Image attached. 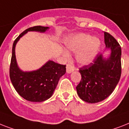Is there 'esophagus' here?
<instances>
[{
    "instance_id": "1",
    "label": "esophagus",
    "mask_w": 129,
    "mask_h": 129,
    "mask_svg": "<svg viewBox=\"0 0 129 129\" xmlns=\"http://www.w3.org/2000/svg\"><path fill=\"white\" fill-rule=\"evenodd\" d=\"M73 71H74V68L73 67V66L70 64H67V73H71Z\"/></svg>"
}]
</instances>
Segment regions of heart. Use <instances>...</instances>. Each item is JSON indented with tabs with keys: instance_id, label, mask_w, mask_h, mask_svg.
<instances>
[{
	"instance_id": "heart-1",
	"label": "heart",
	"mask_w": 129,
	"mask_h": 129,
	"mask_svg": "<svg viewBox=\"0 0 129 129\" xmlns=\"http://www.w3.org/2000/svg\"><path fill=\"white\" fill-rule=\"evenodd\" d=\"M66 47L71 52L76 53V60L81 65H88L95 58L99 51L101 41L97 37H92L88 34L80 33L73 35L66 41ZM66 57H69L67 52Z\"/></svg>"
}]
</instances>
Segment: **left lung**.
Wrapping results in <instances>:
<instances>
[{
    "instance_id": "left-lung-1",
    "label": "left lung",
    "mask_w": 129,
    "mask_h": 129,
    "mask_svg": "<svg viewBox=\"0 0 129 129\" xmlns=\"http://www.w3.org/2000/svg\"><path fill=\"white\" fill-rule=\"evenodd\" d=\"M106 48L111 50L109 58L97 55L88 65L80 68L81 82L76 87L78 95L88 103L107 99L115 90L121 75V48L117 40L105 32Z\"/></svg>"
}]
</instances>
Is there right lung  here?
Masks as SVG:
<instances>
[{
	"label": "right lung",
	"instance_id": "right-lung-1",
	"mask_svg": "<svg viewBox=\"0 0 129 129\" xmlns=\"http://www.w3.org/2000/svg\"><path fill=\"white\" fill-rule=\"evenodd\" d=\"M48 28L42 26L28 28L15 39L12 45L10 65L11 81L19 95L28 101L43 102L51 97L60 78L66 73V65L56 63L52 60H48L37 71L24 72L18 67L15 47L19 39L28 31L45 33Z\"/></svg>",
	"mask_w": 129,
	"mask_h": 129
}]
</instances>
